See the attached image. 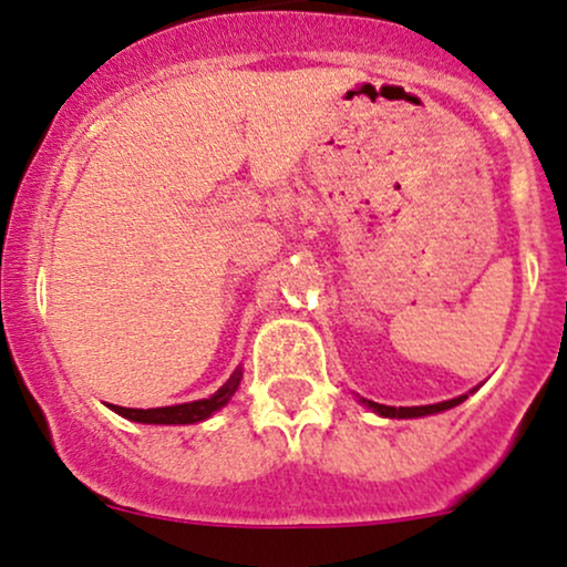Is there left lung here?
<instances>
[{
    "mask_svg": "<svg viewBox=\"0 0 567 567\" xmlns=\"http://www.w3.org/2000/svg\"><path fill=\"white\" fill-rule=\"evenodd\" d=\"M476 391V388H474ZM468 391V393H474ZM468 393H463V396H455V399H447V402H439V404H423V406H388V404H378V402H369V399H361V404L367 406V410H372L374 415L380 417H425V415H436V412H444V410H453V406L463 404L468 399Z\"/></svg>",
    "mask_w": 567,
    "mask_h": 567,
    "instance_id": "left-lung-1",
    "label": "left lung"
}]
</instances>
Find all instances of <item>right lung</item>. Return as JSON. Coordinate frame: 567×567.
<instances>
[{"label": "right lung", "mask_w": 567, "mask_h": 567, "mask_svg": "<svg viewBox=\"0 0 567 567\" xmlns=\"http://www.w3.org/2000/svg\"><path fill=\"white\" fill-rule=\"evenodd\" d=\"M240 378H244V369H235L225 385L219 391L212 393L208 399H198V402H184V404H171V406H155V410H131V406H117L106 404L112 412H117L120 417H128L133 423H150V425H189L200 423L206 417H212L214 412H219L221 406L233 399V393L238 391Z\"/></svg>", "instance_id": "add662e5"}]
</instances>
